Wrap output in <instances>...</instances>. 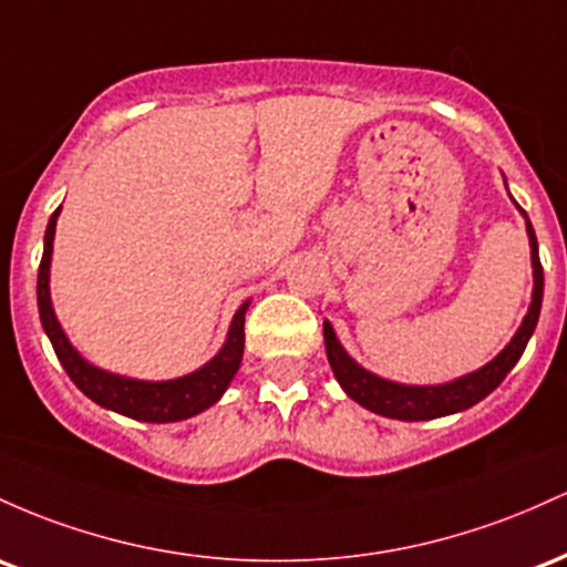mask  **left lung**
<instances>
[{"mask_svg": "<svg viewBox=\"0 0 567 567\" xmlns=\"http://www.w3.org/2000/svg\"><path fill=\"white\" fill-rule=\"evenodd\" d=\"M517 206V200H514ZM519 208V206H517ZM519 214L525 216V230L527 240H530V265H533V295H530V308L519 323V329L514 332L512 340L506 342V348L495 355L493 361H487L485 367L474 369V372L461 374V378L450 380L442 385H406L396 383V380H385L380 374L369 372L353 359L351 353L342 348V342L337 340L332 323L323 321V342H327V359L332 367L337 383L342 385V391L353 399L355 404L367 406L369 412L383 417H393V421H434V417L455 415V412L468 410L476 402L493 393L495 388L504 383V378L512 372L514 364L523 355L527 340L536 332V323L540 316V300H544V267L538 259V240L533 233L530 219L519 208Z\"/></svg>", "mask_w": 567, "mask_h": 567, "instance_id": "obj_1", "label": "left lung"}]
</instances>
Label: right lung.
<instances>
[{
  "instance_id": "right-lung-1",
  "label": "right lung",
  "mask_w": 567,
  "mask_h": 567,
  "mask_svg": "<svg viewBox=\"0 0 567 567\" xmlns=\"http://www.w3.org/2000/svg\"><path fill=\"white\" fill-rule=\"evenodd\" d=\"M61 206L50 216L48 230H44V251L40 276H37V305H40L44 334L53 342V351L69 378H72V383L104 410L120 412V415L144 423L187 421V417L200 415L203 410L219 402L221 393L227 391L235 372H238L240 359H244V321L251 300H246L235 310L230 329H227V340L219 348V353L195 372L174 380H136L117 372H106V369L91 364L69 342L61 321L55 318L53 300H50V262H53V238Z\"/></svg>"
}]
</instances>
